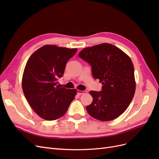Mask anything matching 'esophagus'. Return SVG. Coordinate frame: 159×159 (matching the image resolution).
Segmentation results:
<instances>
[{"label":"esophagus","instance_id":"1","mask_svg":"<svg viewBox=\"0 0 159 159\" xmlns=\"http://www.w3.org/2000/svg\"><path fill=\"white\" fill-rule=\"evenodd\" d=\"M77 93L78 95H82L87 93V91H81V90H77Z\"/></svg>","mask_w":159,"mask_h":159}]
</instances>
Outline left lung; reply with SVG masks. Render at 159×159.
<instances>
[{"label":"left lung","instance_id":"obj_1","mask_svg":"<svg viewBox=\"0 0 159 159\" xmlns=\"http://www.w3.org/2000/svg\"><path fill=\"white\" fill-rule=\"evenodd\" d=\"M79 57L91 66L101 91H90L93 102L86 106L91 117L102 121L119 117L129 107L135 91L134 66L130 57L115 46L105 43L85 48Z\"/></svg>","mask_w":159,"mask_h":159}]
</instances>
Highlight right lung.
I'll return each mask as SVG.
<instances>
[{
    "label": "right lung",
    "instance_id": "right-lung-1",
    "mask_svg": "<svg viewBox=\"0 0 159 159\" xmlns=\"http://www.w3.org/2000/svg\"><path fill=\"white\" fill-rule=\"evenodd\" d=\"M76 52L77 48L46 45L34 52L26 64L22 82L24 94L32 109L48 121L63 116L75 98L76 89L60 88L57 81Z\"/></svg>",
    "mask_w": 159,
    "mask_h": 159
}]
</instances>
